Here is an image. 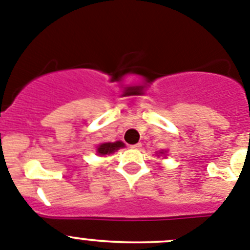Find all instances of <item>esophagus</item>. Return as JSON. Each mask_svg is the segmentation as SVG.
Instances as JSON below:
<instances>
[{"label":"esophagus","mask_w":250,"mask_h":250,"mask_svg":"<svg viewBox=\"0 0 250 250\" xmlns=\"http://www.w3.org/2000/svg\"><path fill=\"white\" fill-rule=\"evenodd\" d=\"M141 147H142V143H137V145L130 146V148H133V149H139Z\"/></svg>","instance_id":"esophagus-1"}]
</instances>
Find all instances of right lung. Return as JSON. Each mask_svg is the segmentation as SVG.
<instances>
[{
  "mask_svg": "<svg viewBox=\"0 0 250 250\" xmlns=\"http://www.w3.org/2000/svg\"><path fill=\"white\" fill-rule=\"evenodd\" d=\"M125 147L122 142H114V143H102L101 146H98V154L100 156H105V154H111V153L116 152L120 148Z\"/></svg>",
  "mask_w": 250,
  "mask_h": 250,
  "instance_id": "right-lung-1",
  "label": "right lung"
}]
</instances>
